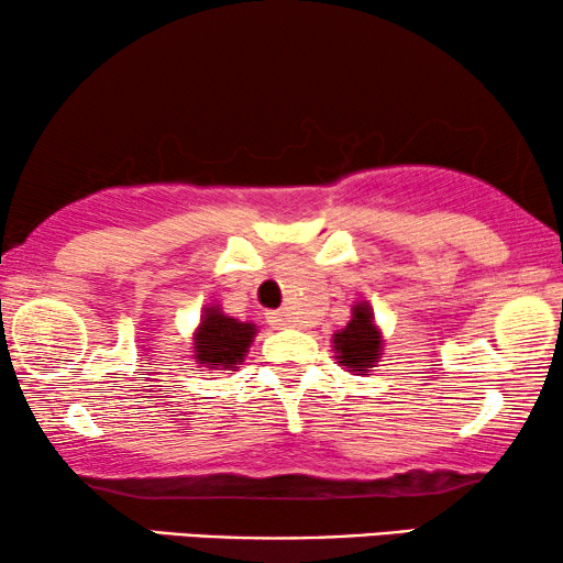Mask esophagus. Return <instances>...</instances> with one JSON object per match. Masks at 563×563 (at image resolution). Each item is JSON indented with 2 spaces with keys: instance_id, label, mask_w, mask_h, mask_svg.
<instances>
[{
  "instance_id": "esophagus-1",
  "label": "esophagus",
  "mask_w": 563,
  "mask_h": 563,
  "mask_svg": "<svg viewBox=\"0 0 563 563\" xmlns=\"http://www.w3.org/2000/svg\"><path fill=\"white\" fill-rule=\"evenodd\" d=\"M266 322L272 328H287L291 320H289V314H284L279 310H272V312H266Z\"/></svg>"
}]
</instances>
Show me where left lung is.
<instances>
[{"mask_svg": "<svg viewBox=\"0 0 563 563\" xmlns=\"http://www.w3.org/2000/svg\"><path fill=\"white\" fill-rule=\"evenodd\" d=\"M341 366H349V372H368L374 361L379 358L382 338L376 333L372 312L366 305L353 307V318L341 333L333 338Z\"/></svg>", "mask_w": 563, "mask_h": 563, "instance_id": "8db88e82", "label": "left lung"}]
</instances>
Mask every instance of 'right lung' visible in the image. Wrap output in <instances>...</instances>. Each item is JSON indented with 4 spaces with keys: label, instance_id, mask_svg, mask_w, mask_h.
Returning <instances> with one entry per match:
<instances>
[{
    "label": "right lung",
    "instance_id": "right-lung-1",
    "mask_svg": "<svg viewBox=\"0 0 563 563\" xmlns=\"http://www.w3.org/2000/svg\"><path fill=\"white\" fill-rule=\"evenodd\" d=\"M256 328L251 322H238L210 307L202 318V328L195 338L197 361L207 368H220V372H235L245 351L253 341Z\"/></svg>",
    "mask_w": 563,
    "mask_h": 563
}]
</instances>
